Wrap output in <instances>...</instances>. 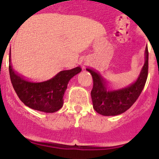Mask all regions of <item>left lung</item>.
<instances>
[{"label":"left lung","instance_id":"left-lung-1","mask_svg":"<svg viewBox=\"0 0 159 159\" xmlns=\"http://www.w3.org/2000/svg\"><path fill=\"white\" fill-rule=\"evenodd\" d=\"M145 63L137 80L130 86L119 90H107L106 80L99 72L87 68L93 79L92 95L93 108L102 116H118L134 104L145 86L148 75V48L145 51Z\"/></svg>","mask_w":159,"mask_h":159}]
</instances>
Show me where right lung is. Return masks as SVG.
I'll return each mask as SVG.
<instances>
[{
	"label": "right lung",
	"mask_w": 159,
	"mask_h": 159,
	"mask_svg": "<svg viewBox=\"0 0 159 159\" xmlns=\"http://www.w3.org/2000/svg\"><path fill=\"white\" fill-rule=\"evenodd\" d=\"M10 54L9 62H11ZM8 70L12 87L19 99L29 107L46 113H53L62 107L63 96L67 84L74 75L81 71L80 67H76L71 70L60 71L47 81L33 83L26 80L15 72L11 63Z\"/></svg>",
	"instance_id": "obj_1"
}]
</instances>
